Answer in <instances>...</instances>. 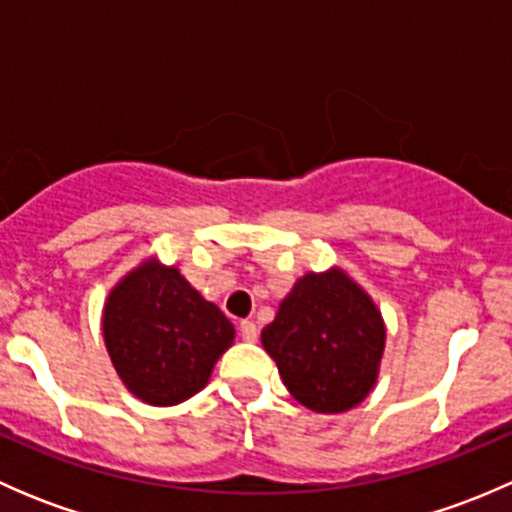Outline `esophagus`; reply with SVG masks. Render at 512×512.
Listing matches in <instances>:
<instances>
[{"instance_id":"esophagus-1","label":"esophagus","mask_w":512,"mask_h":512,"mask_svg":"<svg viewBox=\"0 0 512 512\" xmlns=\"http://www.w3.org/2000/svg\"><path fill=\"white\" fill-rule=\"evenodd\" d=\"M240 337L245 339V342H257V324L250 322V319H242Z\"/></svg>"}]
</instances>
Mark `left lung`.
<instances>
[{
    "label": "left lung",
    "mask_w": 512,
    "mask_h": 512,
    "mask_svg": "<svg viewBox=\"0 0 512 512\" xmlns=\"http://www.w3.org/2000/svg\"><path fill=\"white\" fill-rule=\"evenodd\" d=\"M384 342L381 312L342 270L297 280L262 329L289 394L317 414H342L369 396Z\"/></svg>",
    "instance_id": "8db88e82"
}]
</instances>
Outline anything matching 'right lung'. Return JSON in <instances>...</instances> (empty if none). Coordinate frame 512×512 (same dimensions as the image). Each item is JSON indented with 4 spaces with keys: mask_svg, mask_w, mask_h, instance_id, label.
<instances>
[{
    "mask_svg": "<svg viewBox=\"0 0 512 512\" xmlns=\"http://www.w3.org/2000/svg\"><path fill=\"white\" fill-rule=\"evenodd\" d=\"M103 339L131 394L146 404L173 406L208 384L235 327L175 267L151 260L111 289Z\"/></svg>",
    "mask_w": 512,
    "mask_h": 512,
    "instance_id": "right-lung-1",
    "label": "right lung"
}]
</instances>
